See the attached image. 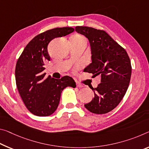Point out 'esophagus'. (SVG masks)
Masks as SVG:
<instances>
[{
	"instance_id": "34e87169",
	"label": "esophagus",
	"mask_w": 149,
	"mask_h": 149,
	"mask_svg": "<svg viewBox=\"0 0 149 149\" xmlns=\"http://www.w3.org/2000/svg\"><path fill=\"white\" fill-rule=\"evenodd\" d=\"M76 86L77 87H79V88H81V87H83V85H81L79 82H76Z\"/></svg>"
}]
</instances>
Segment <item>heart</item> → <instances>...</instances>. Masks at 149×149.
Masks as SVG:
<instances>
[{"label": "heart", "instance_id": "heart-1", "mask_svg": "<svg viewBox=\"0 0 149 149\" xmlns=\"http://www.w3.org/2000/svg\"><path fill=\"white\" fill-rule=\"evenodd\" d=\"M72 39H74L75 40H80V41H84V42H87V39L85 38L84 36H81V35H79V34H77V35H75L72 37Z\"/></svg>", "mask_w": 149, "mask_h": 149}]
</instances>
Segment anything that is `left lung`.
Masks as SVG:
<instances>
[{"mask_svg":"<svg viewBox=\"0 0 149 149\" xmlns=\"http://www.w3.org/2000/svg\"><path fill=\"white\" fill-rule=\"evenodd\" d=\"M90 43L92 62L85 68L94 75H101V83L92 88L94 97L85 107L95 114H105L121 102L128 89L131 64L127 52L104 30L76 26Z\"/></svg>","mask_w":149,"mask_h":149,"instance_id":"obj_1","label":"left lung"}]
</instances>
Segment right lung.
I'll list each match as a JSON object with an SVG mask.
<instances>
[{"instance_id":"1","label":"right lung","mask_w":149,"mask_h":149,"mask_svg":"<svg viewBox=\"0 0 149 149\" xmlns=\"http://www.w3.org/2000/svg\"><path fill=\"white\" fill-rule=\"evenodd\" d=\"M74 31L72 27L56 28L37 35L26 45L16 62V87L26 107L36 116L52 114L60 103L63 89L76 87L74 80L68 75L58 79L49 75L46 77L44 73L45 62L50 60L49 42Z\"/></svg>"}]
</instances>
